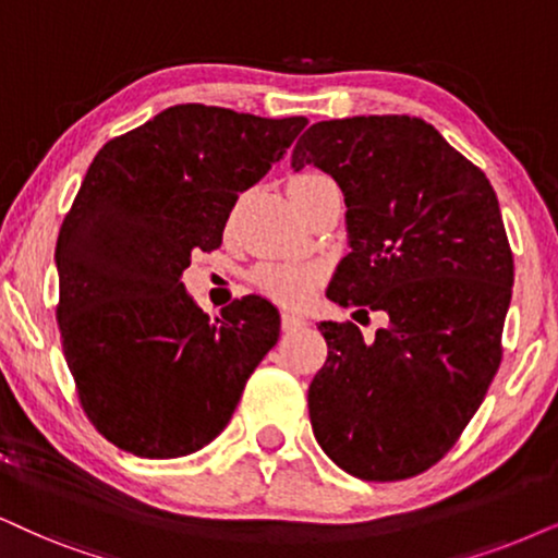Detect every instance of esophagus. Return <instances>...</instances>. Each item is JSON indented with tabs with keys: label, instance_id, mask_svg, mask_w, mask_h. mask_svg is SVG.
Instances as JSON below:
<instances>
[{
	"label": "esophagus",
	"instance_id": "obj_1",
	"mask_svg": "<svg viewBox=\"0 0 558 558\" xmlns=\"http://www.w3.org/2000/svg\"><path fill=\"white\" fill-rule=\"evenodd\" d=\"M280 327H283V331H295V329L306 327V319H301L299 314L283 312V316H280Z\"/></svg>",
	"mask_w": 558,
	"mask_h": 558
}]
</instances>
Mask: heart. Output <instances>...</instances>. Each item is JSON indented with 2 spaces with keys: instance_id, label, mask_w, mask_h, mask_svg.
I'll return each instance as SVG.
<instances>
[{
  "instance_id": "1",
  "label": "heart",
  "mask_w": 558,
  "mask_h": 558,
  "mask_svg": "<svg viewBox=\"0 0 558 558\" xmlns=\"http://www.w3.org/2000/svg\"><path fill=\"white\" fill-rule=\"evenodd\" d=\"M314 178H322V174H295V178L288 180V190ZM322 278V265L314 263H267L252 272V283L270 299L286 303V306H303L316 293Z\"/></svg>"
}]
</instances>
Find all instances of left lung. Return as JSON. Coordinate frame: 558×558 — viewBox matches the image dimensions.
<instances>
[{"label": "left lung", "mask_w": 558, "mask_h": 558, "mask_svg": "<svg viewBox=\"0 0 558 558\" xmlns=\"http://www.w3.org/2000/svg\"><path fill=\"white\" fill-rule=\"evenodd\" d=\"M291 165L331 174L348 206L350 255L327 295L389 316L373 340L352 322L319 324L316 442L365 482L417 476L456 446L502 361L514 265L495 187L409 116L314 123Z\"/></svg>", "instance_id": "8db88e82"}]
</instances>
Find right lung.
Segmentation results:
<instances>
[{
  "instance_id": "obj_1",
  "label": "right lung",
  "mask_w": 558,
  "mask_h": 558,
  "mask_svg": "<svg viewBox=\"0 0 558 558\" xmlns=\"http://www.w3.org/2000/svg\"><path fill=\"white\" fill-rule=\"evenodd\" d=\"M306 123L174 105L92 159L56 242V319L84 414L112 446L180 458L229 425L278 342V308L246 295L210 322L180 278Z\"/></svg>"
}]
</instances>
